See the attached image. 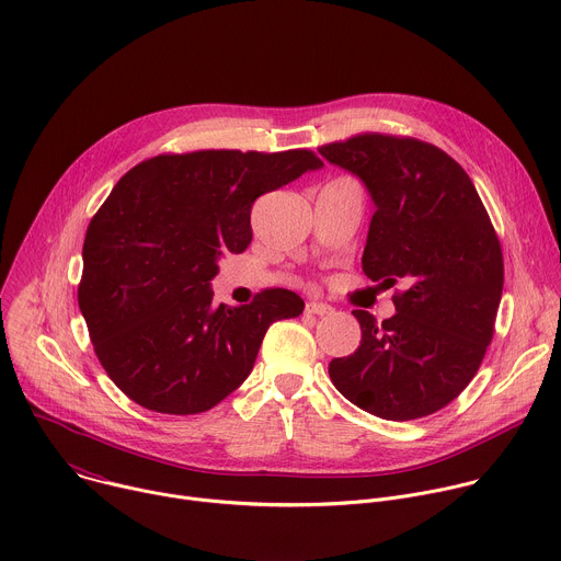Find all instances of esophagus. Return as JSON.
<instances>
[{"mask_svg":"<svg viewBox=\"0 0 561 561\" xmlns=\"http://www.w3.org/2000/svg\"><path fill=\"white\" fill-rule=\"evenodd\" d=\"M306 312H308V314L324 317V314H331V312H333V306H329V304H324V301H308V304H306Z\"/></svg>","mask_w":561,"mask_h":561,"instance_id":"obj_1","label":"esophagus"}]
</instances>
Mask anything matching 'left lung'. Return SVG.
<instances>
[{"label":"left lung","mask_w":561,"mask_h":561,"mask_svg":"<svg viewBox=\"0 0 561 561\" xmlns=\"http://www.w3.org/2000/svg\"><path fill=\"white\" fill-rule=\"evenodd\" d=\"M319 154L355 175L375 206L364 273L404 286L381 324L353 310L362 342L329 364L331 379L375 417H426L470 383L493 340L504 288L495 228L470 178L433 144L357 135Z\"/></svg>","instance_id":"left-lung-1"}]
</instances>
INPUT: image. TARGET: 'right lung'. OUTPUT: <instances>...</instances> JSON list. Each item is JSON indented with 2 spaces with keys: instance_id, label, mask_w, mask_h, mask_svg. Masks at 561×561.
Masks as SVG:
<instances>
[{
  "instance_id": "add662e5",
  "label": "right lung",
  "mask_w": 561,
  "mask_h": 561,
  "mask_svg": "<svg viewBox=\"0 0 561 561\" xmlns=\"http://www.w3.org/2000/svg\"><path fill=\"white\" fill-rule=\"evenodd\" d=\"M310 150H197L130 169L91 219L79 310L108 377L139 407L197 415L251 375L277 319L297 317V293L271 288L251 304H213L226 253L253 239V202L308 171Z\"/></svg>"
}]
</instances>
